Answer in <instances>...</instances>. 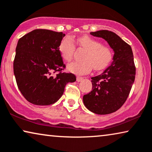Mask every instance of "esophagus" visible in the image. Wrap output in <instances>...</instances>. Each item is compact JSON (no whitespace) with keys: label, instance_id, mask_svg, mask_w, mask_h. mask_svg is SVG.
<instances>
[{"label":"esophagus","instance_id":"1","mask_svg":"<svg viewBox=\"0 0 152 152\" xmlns=\"http://www.w3.org/2000/svg\"><path fill=\"white\" fill-rule=\"evenodd\" d=\"M83 80V78L82 77H80V76L77 77V81H78V82L81 81Z\"/></svg>","mask_w":152,"mask_h":152}]
</instances>
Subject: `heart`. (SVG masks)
I'll return each mask as SVG.
<instances>
[{
  "label": "heart",
  "mask_w": 152,
  "mask_h": 152,
  "mask_svg": "<svg viewBox=\"0 0 152 152\" xmlns=\"http://www.w3.org/2000/svg\"><path fill=\"white\" fill-rule=\"evenodd\" d=\"M77 44L85 49L83 60L75 61L68 65V69L75 74H85L91 71L92 67L95 71L106 68L113 59V51L101 42L88 36H82L77 39ZM59 50L62 58L66 61L72 60L75 50V44L72 38L66 36L62 39L59 46Z\"/></svg>",
  "instance_id": "b5f03b06"
}]
</instances>
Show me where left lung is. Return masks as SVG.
I'll return each mask as SVG.
<instances>
[{
    "label": "left lung",
    "instance_id": "1",
    "mask_svg": "<svg viewBox=\"0 0 152 152\" xmlns=\"http://www.w3.org/2000/svg\"><path fill=\"white\" fill-rule=\"evenodd\" d=\"M91 34L107 41L114 54L111 65L99 75L91 77L92 91L83 95V104L94 114H110L124 105L134 81L136 68L132 50L110 31L100 30Z\"/></svg>",
    "mask_w": 152,
    "mask_h": 152
}]
</instances>
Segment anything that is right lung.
Masks as SVG:
<instances>
[{
  "mask_svg": "<svg viewBox=\"0 0 152 152\" xmlns=\"http://www.w3.org/2000/svg\"><path fill=\"white\" fill-rule=\"evenodd\" d=\"M64 36L62 32L35 29L18 42L14 73L18 89L28 102L53 104L62 96L66 85L76 81L75 75L61 72L66 66L59 46Z\"/></svg>",
  "mask_w": 152,
  "mask_h": 152,
  "instance_id": "add662e5",
  "label": "right lung"
}]
</instances>
